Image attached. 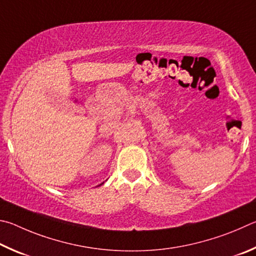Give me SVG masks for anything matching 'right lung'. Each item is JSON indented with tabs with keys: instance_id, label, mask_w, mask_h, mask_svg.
<instances>
[{
	"instance_id": "add662e5",
	"label": "right lung",
	"mask_w": 256,
	"mask_h": 256,
	"mask_svg": "<svg viewBox=\"0 0 256 256\" xmlns=\"http://www.w3.org/2000/svg\"><path fill=\"white\" fill-rule=\"evenodd\" d=\"M100 186H101V184H100Z\"/></svg>"
}]
</instances>
